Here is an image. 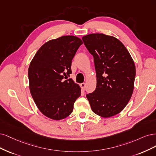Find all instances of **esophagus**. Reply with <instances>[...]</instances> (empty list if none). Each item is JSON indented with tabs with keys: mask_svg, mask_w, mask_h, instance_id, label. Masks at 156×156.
Wrapping results in <instances>:
<instances>
[{
	"mask_svg": "<svg viewBox=\"0 0 156 156\" xmlns=\"http://www.w3.org/2000/svg\"><path fill=\"white\" fill-rule=\"evenodd\" d=\"M80 87H81L82 90H84L85 89V83H82L81 84H80Z\"/></svg>",
	"mask_w": 156,
	"mask_h": 156,
	"instance_id": "obj_1",
	"label": "esophagus"
}]
</instances>
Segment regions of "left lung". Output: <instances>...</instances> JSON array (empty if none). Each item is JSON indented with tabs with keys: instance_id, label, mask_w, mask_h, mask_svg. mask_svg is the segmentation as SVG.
Instances as JSON below:
<instances>
[{
	"instance_id": "obj_1",
	"label": "left lung",
	"mask_w": 156,
	"mask_h": 156,
	"mask_svg": "<svg viewBox=\"0 0 156 156\" xmlns=\"http://www.w3.org/2000/svg\"><path fill=\"white\" fill-rule=\"evenodd\" d=\"M93 56L97 87L86 94L92 111L102 117L119 113L131 98L135 66L128 50L119 39L103 34L82 37Z\"/></svg>"
}]
</instances>
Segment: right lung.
I'll list each match as a JSON object with an SVG mask.
<instances>
[{
  "instance_id": "1",
  "label": "right lung",
  "mask_w": 156,
  "mask_h": 156,
  "mask_svg": "<svg viewBox=\"0 0 156 156\" xmlns=\"http://www.w3.org/2000/svg\"><path fill=\"white\" fill-rule=\"evenodd\" d=\"M83 43L80 38L65 36L44 43L28 69L30 90L39 111L54 120L67 117L81 89L72 78V60Z\"/></svg>"
}]
</instances>
